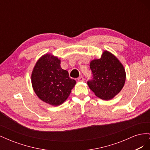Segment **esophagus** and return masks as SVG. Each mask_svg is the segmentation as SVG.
<instances>
[{"label":"esophagus","mask_w":150,"mask_h":150,"mask_svg":"<svg viewBox=\"0 0 150 150\" xmlns=\"http://www.w3.org/2000/svg\"><path fill=\"white\" fill-rule=\"evenodd\" d=\"M78 80L79 81H84V78H83V76H80L79 78H78Z\"/></svg>","instance_id":"1"}]
</instances>
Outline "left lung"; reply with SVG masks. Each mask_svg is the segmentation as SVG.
Segmentation results:
<instances>
[{
  "mask_svg": "<svg viewBox=\"0 0 150 150\" xmlns=\"http://www.w3.org/2000/svg\"><path fill=\"white\" fill-rule=\"evenodd\" d=\"M89 66L93 79L88 81V85L97 97L110 100L121 91L125 83L126 71L114 54L104 50L101 58L91 61Z\"/></svg>",
  "mask_w": 150,
  "mask_h": 150,
  "instance_id": "left-lung-1",
  "label": "left lung"
}]
</instances>
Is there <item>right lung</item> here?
<instances>
[{
	"label": "right lung",
	"mask_w": 150,
	"mask_h": 150,
	"mask_svg": "<svg viewBox=\"0 0 150 150\" xmlns=\"http://www.w3.org/2000/svg\"><path fill=\"white\" fill-rule=\"evenodd\" d=\"M34 93L43 102L53 106L62 104L69 97L76 81L61 67V59L51 53L36 62L31 74Z\"/></svg>",
	"instance_id": "add662e5"
}]
</instances>
